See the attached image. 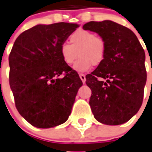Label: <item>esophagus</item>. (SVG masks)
Instances as JSON below:
<instances>
[{
  "label": "esophagus",
  "mask_w": 152,
  "mask_h": 152,
  "mask_svg": "<svg viewBox=\"0 0 152 152\" xmlns=\"http://www.w3.org/2000/svg\"><path fill=\"white\" fill-rule=\"evenodd\" d=\"M79 76H80V78L81 79V80H82L83 83H85V82H86V76H85L84 74L80 73L79 74Z\"/></svg>",
  "instance_id": "esophagus-1"
}]
</instances>
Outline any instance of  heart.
<instances>
[{
  "label": "heart",
  "instance_id": "heart-1",
  "mask_svg": "<svg viewBox=\"0 0 152 152\" xmlns=\"http://www.w3.org/2000/svg\"><path fill=\"white\" fill-rule=\"evenodd\" d=\"M70 44L63 43L60 47V55L66 65H71L79 57L73 65L76 72H85L94 65L103 62L107 52V44L104 38L97 36L87 29H80L70 35Z\"/></svg>",
  "mask_w": 152,
  "mask_h": 152
}]
</instances>
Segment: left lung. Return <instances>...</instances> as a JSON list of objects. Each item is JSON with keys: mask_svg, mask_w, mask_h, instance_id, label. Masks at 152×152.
Masks as SVG:
<instances>
[{"mask_svg": "<svg viewBox=\"0 0 152 152\" xmlns=\"http://www.w3.org/2000/svg\"><path fill=\"white\" fill-rule=\"evenodd\" d=\"M83 28L98 33L107 44L103 62L86 76L91 111L103 124H123L142 104L147 80L144 49L134 32L112 21H92Z\"/></svg>", "mask_w": 152, "mask_h": 152, "instance_id": "left-lung-1", "label": "left lung"}]
</instances>
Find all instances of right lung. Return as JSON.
<instances>
[{
  "label": "right lung",
  "mask_w": 152,
  "mask_h": 152,
  "mask_svg": "<svg viewBox=\"0 0 152 152\" xmlns=\"http://www.w3.org/2000/svg\"><path fill=\"white\" fill-rule=\"evenodd\" d=\"M77 27L68 23L37 25L21 33L12 47L10 87L17 110L33 126L54 127L71 113L83 83L62 61L60 47Z\"/></svg>",
  "instance_id": "obj_1"
}]
</instances>
